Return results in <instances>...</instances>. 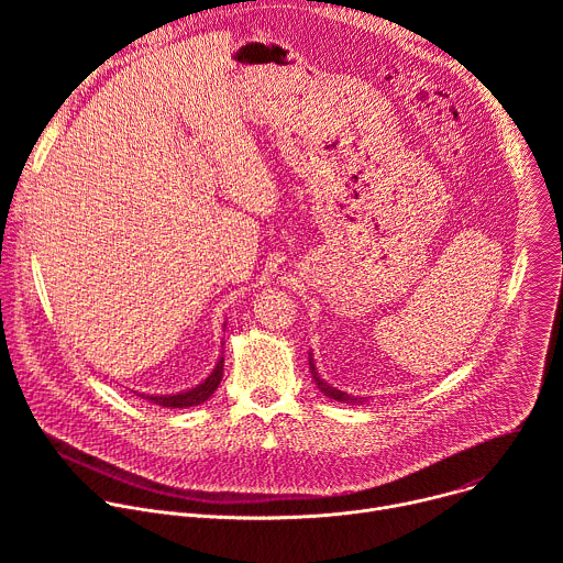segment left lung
<instances>
[{"label":"left lung","instance_id":"left-lung-1","mask_svg":"<svg viewBox=\"0 0 563 563\" xmlns=\"http://www.w3.org/2000/svg\"><path fill=\"white\" fill-rule=\"evenodd\" d=\"M309 369H311V376H313V380H316L318 389L323 391L328 398H334V400H347V404H356V398H354V396H350V394H345V391H341V389H336V387L328 385L323 378L318 376L316 365H313V361H311V354H309ZM361 404H363V400H361Z\"/></svg>","mask_w":563,"mask_h":563}]
</instances>
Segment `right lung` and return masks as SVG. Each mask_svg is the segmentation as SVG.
<instances>
[{"label": "right lung", "mask_w": 563, "mask_h": 563, "mask_svg": "<svg viewBox=\"0 0 563 563\" xmlns=\"http://www.w3.org/2000/svg\"><path fill=\"white\" fill-rule=\"evenodd\" d=\"M222 367H224V358L220 356L216 367H213V372L200 385H196V387H191L187 391H180V394H165V396L142 394V398H148L151 404L163 406V408H191V406H200L218 389V385L222 380Z\"/></svg>", "instance_id": "1"}]
</instances>
